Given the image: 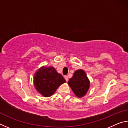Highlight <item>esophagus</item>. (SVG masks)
<instances>
[{
	"mask_svg": "<svg viewBox=\"0 0 128 128\" xmlns=\"http://www.w3.org/2000/svg\"><path fill=\"white\" fill-rule=\"evenodd\" d=\"M64 78H65V80H66V82H68V77L67 76H65Z\"/></svg>",
	"mask_w": 128,
	"mask_h": 128,
	"instance_id": "esophagus-1",
	"label": "esophagus"
}]
</instances>
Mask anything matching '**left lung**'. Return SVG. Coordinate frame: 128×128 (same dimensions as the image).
I'll return each instance as SVG.
<instances>
[{"mask_svg": "<svg viewBox=\"0 0 128 128\" xmlns=\"http://www.w3.org/2000/svg\"><path fill=\"white\" fill-rule=\"evenodd\" d=\"M68 85L77 97L82 98L89 88L90 81L84 70L79 69L75 71L73 77L69 79Z\"/></svg>", "mask_w": 128, "mask_h": 128, "instance_id": "1", "label": "left lung"}]
</instances>
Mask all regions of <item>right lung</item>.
I'll list each match as a JSON object with an SVG mask.
<instances>
[{
  "label": "right lung",
  "mask_w": 128,
  "mask_h": 128,
  "mask_svg": "<svg viewBox=\"0 0 128 128\" xmlns=\"http://www.w3.org/2000/svg\"><path fill=\"white\" fill-rule=\"evenodd\" d=\"M65 82L66 80L53 66L41 67L36 71L34 77V84L36 90L44 97L51 96Z\"/></svg>",
  "instance_id": "1"
}]
</instances>
